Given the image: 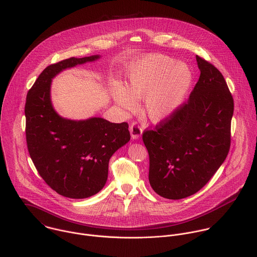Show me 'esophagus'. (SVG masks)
Here are the masks:
<instances>
[{"instance_id":"1","label":"esophagus","mask_w":257,"mask_h":257,"mask_svg":"<svg viewBox=\"0 0 257 257\" xmlns=\"http://www.w3.org/2000/svg\"><path fill=\"white\" fill-rule=\"evenodd\" d=\"M129 130H130V134H131V137L133 139H139V137L142 135V132H143V129L135 122V123H132L129 127Z\"/></svg>"}]
</instances>
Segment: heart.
Listing matches in <instances>:
<instances>
[{
	"mask_svg": "<svg viewBox=\"0 0 257 257\" xmlns=\"http://www.w3.org/2000/svg\"><path fill=\"white\" fill-rule=\"evenodd\" d=\"M127 86L114 82L115 103L127 113L138 110L144 98V113L153 122L169 118L184 102L194 80L192 67L165 54H148L131 62Z\"/></svg>",
	"mask_w": 257,
	"mask_h": 257,
	"instance_id": "obj_1",
	"label": "heart"
}]
</instances>
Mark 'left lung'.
<instances>
[{
  "label": "left lung",
  "instance_id": "1",
  "mask_svg": "<svg viewBox=\"0 0 257 257\" xmlns=\"http://www.w3.org/2000/svg\"><path fill=\"white\" fill-rule=\"evenodd\" d=\"M196 58L201 74L188 101L142 136L149 154L150 185L170 200L199 192L230 148L232 95L220 71L205 58Z\"/></svg>",
  "mask_w": 257,
  "mask_h": 257
}]
</instances>
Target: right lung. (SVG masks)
Here are the masks:
<instances>
[{
  "mask_svg": "<svg viewBox=\"0 0 257 257\" xmlns=\"http://www.w3.org/2000/svg\"><path fill=\"white\" fill-rule=\"evenodd\" d=\"M70 57L49 65L27 94L26 139L33 163L57 194L85 199L106 183L111 156L130 140L128 123L93 117L74 121L60 117L51 101L52 79L61 70L98 59Z\"/></svg>",
  "mask_w": 257,
  "mask_h": 257,
  "instance_id": "1",
  "label": "right lung"
}]
</instances>
